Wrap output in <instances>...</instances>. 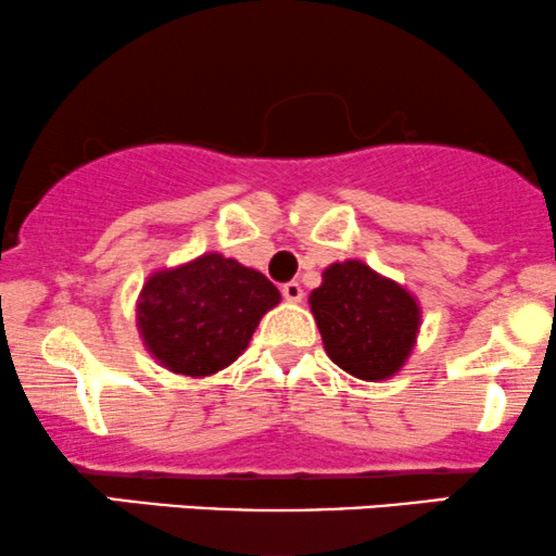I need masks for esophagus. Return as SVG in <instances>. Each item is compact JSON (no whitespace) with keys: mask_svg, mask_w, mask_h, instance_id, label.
Returning a JSON list of instances; mask_svg holds the SVG:
<instances>
[{"mask_svg":"<svg viewBox=\"0 0 556 556\" xmlns=\"http://www.w3.org/2000/svg\"><path fill=\"white\" fill-rule=\"evenodd\" d=\"M282 295H285V301L298 303V301H303V288L298 282H285L282 285Z\"/></svg>","mask_w":556,"mask_h":556,"instance_id":"esophagus-1","label":"esophagus"}]
</instances>
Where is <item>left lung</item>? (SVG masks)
Masks as SVG:
<instances>
[{"mask_svg":"<svg viewBox=\"0 0 556 556\" xmlns=\"http://www.w3.org/2000/svg\"><path fill=\"white\" fill-rule=\"evenodd\" d=\"M308 303L327 356L362 381L394 376L413 352L418 303L365 263H332Z\"/></svg>","mask_w":556,"mask_h":556,"instance_id":"8db88e82","label":"left lung"}]
</instances>
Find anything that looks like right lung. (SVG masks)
Returning <instances> with one entry per match:
<instances>
[{
  "label": "right lung",
  "mask_w": 556,
  "mask_h": 556,
  "mask_svg": "<svg viewBox=\"0 0 556 556\" xmlns=\"http://www.w3.org/2000/svg\"><path fill=\"white\" fill-rule=\"evenodd\" d=\"M277 303L279 290L261 271L210 253L149 277L138 327L167 370L202 378L231 365Z\"/></svg>",
  "instance_id": "add662e5"
}]
</instances>
